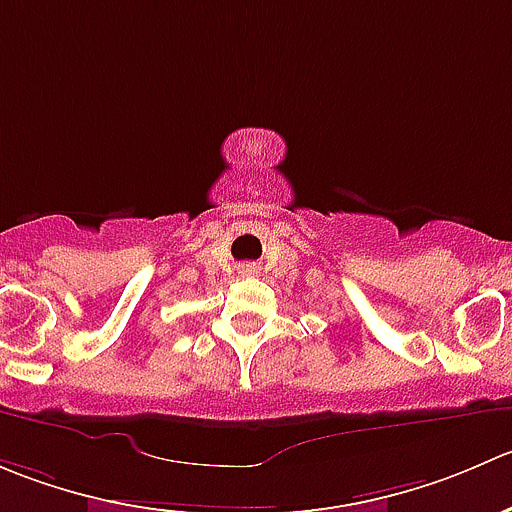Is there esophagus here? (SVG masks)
I'll use <instances>...</instances> for the list:
<instances>
[{"label": "esophagus", "mask_w": 512, "mask_h": 512, "mask_svg": "<svg viewBox=\"0 0 512 512\" xmlns=\"http://www.w3.org/2000/svg\"><path fill=\"white\" fill-rule=\"evenodd\" d=\"M255 272H257L255 265H245V267H242V275H255Z\"/></svg>", "instance_id": "34e87169"}]
</instances>
